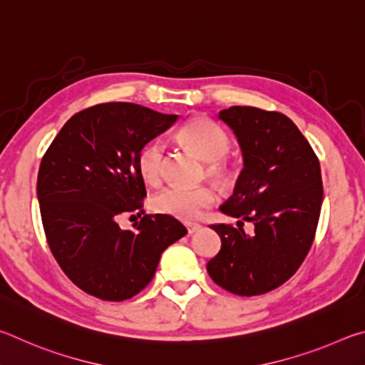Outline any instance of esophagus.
I'll return each mask as SVG.
<instances>
[{
	"instance_id": "obj_1",
	"label": "esophagus",
	"mask_w": 365,
	"mask_h": 365,
	"mask_svg": "<svg viewBox=\"0 0 365 365\" xmlns=\"http://www.w3.org/2000/svg\"><path fill=\"white\" fill-rule=\"evenodd\" d=\"M186 227H187V232L189 234H194L197 231H200L202 225H199V222H186Z\"/></svg>"
}]
</instances>
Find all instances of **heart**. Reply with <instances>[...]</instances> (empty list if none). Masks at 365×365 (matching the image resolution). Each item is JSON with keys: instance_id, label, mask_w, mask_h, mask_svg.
<instances>
[{"instance_id": "heart-1", "label": "heart", "mask_w": 365, "mask_h": 365, "mask_svg": "<svg viewBox=\"0 0 365 365\" xmlns=\"http://www.w3.org/2000/svg\"><path fill=\"white\" fill-rule=\"evenodd\" d=\"M179 136L200 158L212 162L208 166L210 175L218 179H226L229 171L222 163L231 152V139L218 125L205 118H194L181 128ZM165 145L162 140L153 139L139 150L136 166L139 176L147 184H157L163 176ZM216 200V192L210 186L182 187L168 186L160 190L152 199V210L155 213L171 216L181 221H192L199 218L202 212L212 207Z\"/></svg>"}]
</instances>
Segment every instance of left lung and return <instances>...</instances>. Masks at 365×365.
Returning <instances> with one entry per match:
<instances>
[{"instance_id":"obj_1","label":"left lung","mask_w":365,"mask_h":365,"mask_svg":"<svg viewBox=\"0 0 365 365\" xmlns=\"http://www.w3.org/2000/svg\"><path fill=\"white\" fill-rule=\"evenodd\" d=\"M218 118L234 131L244 155L234 194L220 210L253 222L255 232L213 225L221 250L207 271L234 295H263L297 272L312 245L324 197L321 165L284 113L234 106Z\"/></svg>"}]
</instances>
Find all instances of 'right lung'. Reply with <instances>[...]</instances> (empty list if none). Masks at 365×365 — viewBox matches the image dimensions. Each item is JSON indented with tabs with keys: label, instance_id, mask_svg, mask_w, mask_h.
Listing matches in <instances>:
<instances>
[{
	"label": "right lung",
	"instance_id": "add662e5",
	"mask_svg": "<svg viewBox=\"0 0 365 365\" xmlns=\"http://www.w3.org/2000/svg\"><path fill=\"white\" fill-rule=\"evenodd\" d=\"M176 120L131 102L99 104L75 113L44 153L36 184L44 234L62 271L89 295H138L162 253L187 234L176 218L144 213L136 166L139 150ZM136 209L143 218L123 232L119 215Z\"/></svg>",
	"mask_w": 365,
	"mask_h": 365
}]
</instances>
